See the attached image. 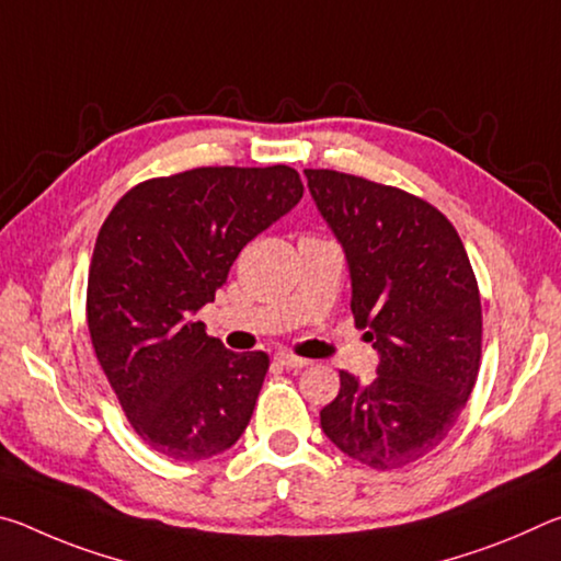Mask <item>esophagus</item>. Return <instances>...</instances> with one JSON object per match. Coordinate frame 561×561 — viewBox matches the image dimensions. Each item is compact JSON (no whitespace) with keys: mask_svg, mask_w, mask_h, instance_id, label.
Segmentation results:
<instances>
[{"mask_svg":"<svg viewBox=\"0 0 561 561\" xmlns=\"http://www.w3.org/2000/svg\"><path fill=\"white\" fill-rule=\"evenodd\" d=\"M277 360L284 366V368H304L309 366V358H299L294 354H277Z\"/></svg>","mask_w":561,"mask_h":561,"instance_id":"obj_1","label":"esophagus"}]
</instances>
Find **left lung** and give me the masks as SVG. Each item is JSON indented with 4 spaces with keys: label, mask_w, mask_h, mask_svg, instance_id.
<instances>
[{
    "label": "left lung",
    "mask_w": 561,
    "mask_h": 561,
    "mask_svg": "<svg viewBox=\"0 0 561 561\" xmlns=\"http://www.w3.org/2000/svg\"><path fill=\"white\" fill-rule=\"evenodd\" d=\"M304 175L346 254L356 327L378 351L371 383L339 371L321 431L368 468H403L448 438L480 371L482 309L468 252L421 197L336 170Z\"/></svg>",
    "instance_id": "left-lung-1"
}]
</instances>
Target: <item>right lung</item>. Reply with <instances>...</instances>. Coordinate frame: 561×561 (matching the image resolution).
Listing matches in <instances>:
<instances>
[{"label": "right lung", "instance_id": "right-lung-1", "mask_svg": "<svg viewBox=\"0 0 561 561\" xmlns=\"http://www.w3.org/2000/svg\"><path fill=\"white\" fill-rule=\"evenodd\" d=\"M289 165L195 168L128 190L89 272L91 344L146 445L195 462L240 440L270 368L193 317L215 301L242 247L301 201Z\"/></svg>", "mask_w": 561, "mask_h": 561}]
</instances>
